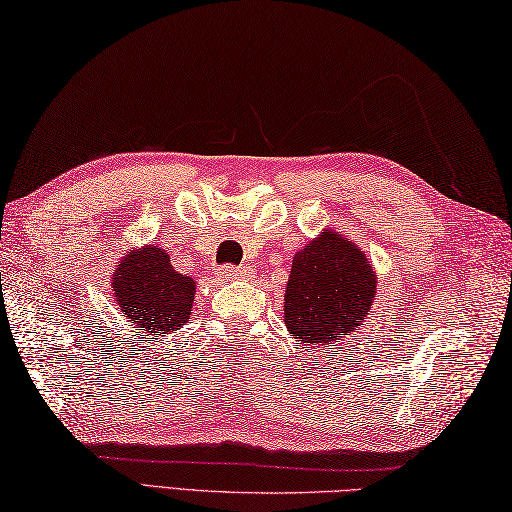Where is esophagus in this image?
Here are the masks:
<instances>
[{"label":"esophagus","mask_w":512,"mask_h":512,"mask_svg":"<svg viewBox=\"0 0 512 512\" xmlns=\"http://www.w3.org/2000/svg\"><path fill=\"white\" fill-rule=\"evenodd\" d=\"M222 277L228 281H242L246 279V270L244 268H235V266H224L222 268Z\"/></svg>","instance_id":"34e87169"}]
</instances>
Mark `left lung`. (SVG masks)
I'll return each instance as SVG.
<instances>
[{
	"label": "left lung",
	"mask_w": 512,
	"mask_h": 512,
	"mask_svg": "<svg viewBox=\"0 0 512 512\" xmlns=\"http://www.w3.org/2000/svg\"><path fill=\"white\" fill-rule=\"evenodd\" d=\"M376 284L365 250L334 228H323L292 257L284 295L290 336L312 347L343 341L365 325Z\"/></svg>",
	"instance_id": "8db88e82"
}]
</instances>
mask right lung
Returning a JSON list of instances; mask_svg holds the SVG:
<instances>
[{
	"instance_id": "right-lung-1",
	"label": "right lung",
	"mask_w": 512,
	"mask_h": 512,
	"mask_svg": "<svg viewBox=\"0 0 512 512\" xmlns=\"http://www.w3.org/2000/svg\"><path fill=\"white\" fill-rule=\"evenodd\" d=\"M114 301L143 336H165L191 317L195 279L173 270L165 248L147 244L129 250L112 275Z\"/></svg>"
}]
</instances>
